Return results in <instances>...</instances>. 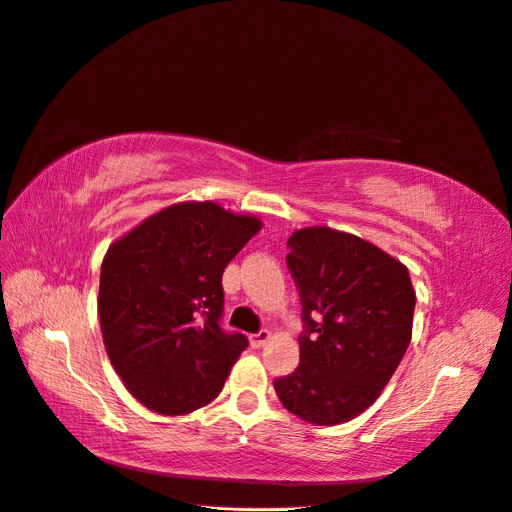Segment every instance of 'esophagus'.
I'll return each mask as SVG.
<instances>
[{"label": "esophagus", "mask_w": 512, "mask_h": 512, "mask_svg": "<svg viewBox=\"0 0 512 512\" xmlns=\"http://www.w3.org/2000/svg\"><path fill=\"white\" fill-rule=\"evenodd\" d=\"M272 338V334L268 332V329H259V332L257 334H251V346H253V349H259V346H263V344H266L268 340Z\"/></svg>", "instance_id": "obj_1"}]
</instances>
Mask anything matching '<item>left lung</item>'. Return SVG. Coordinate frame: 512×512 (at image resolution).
Returning a JSON list of instances; mask_svg holds the SVG:
<instances>
[{
  "label": "left lung",
  "mask_w": 512,
  "mask_h": 512,
  "mask_svg": "<svg viewBox=\"0 0 512 512\" xmlns=\"http://www.w3.org/2000/svg\"><path fill=\"white\" fill-rule=\"evenodd\" d=\"M287 268L302 302L300 366L274 389L283 406L315 425L364 412L410 344L415 289L398 259L329 227L293 232Z\"/></svg>",
  "instance_id": "obj_1"
}]
</instances>
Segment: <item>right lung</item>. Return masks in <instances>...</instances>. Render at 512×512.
<instances>
[{
  "label": "right lung",
  "mask_w": 512,
  "mask_h": 512,
  "mask_svg": "<svg viewBox=\"0 0 512 512\" xmlns=\"http://www.w3.org/2000/svg\"><path fill=\"white\" fill-rule=\"evenodd\" d=\"M261 229L255 217L185 202L114 242L100 274V325L112 368L161 415H187L221 393L249 346L227 334L223 270Z\"/></svg>",
  "instance_id": "right-lung-1"
}]
</instances>
